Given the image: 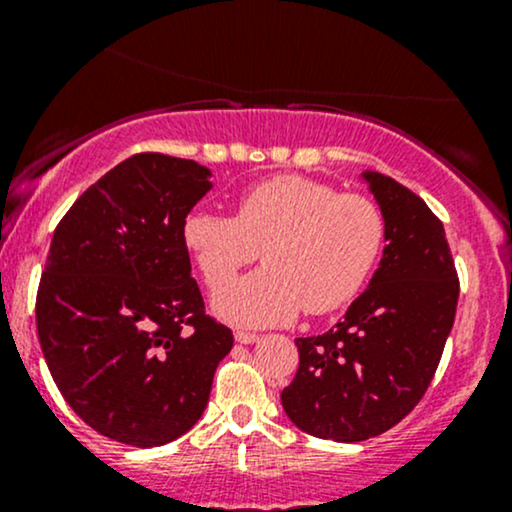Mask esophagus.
<instances>
[{"label":"esophagus","mask_w":512,"mask_h":512,"mask_svg":"<svg viewBox=\"0 0 512 512\" xmlns=\"http://www.w3.org/2000/svg\"><path fill=\"white\" fill-rule=\"evenodd\" d=\"M236 342H238V344H255V342H260V334L238 330V332H236Z\"/></svg>","instance_id":"34e87169"}]
</instances>
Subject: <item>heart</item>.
Listing matches in <instances>:
<instances>
[{
	"mask_svg": "<svg viewBox=\"0 0 512 512\" xmlns=\"http://www.w3.org/2000/svg\"><path fill=\"white\" fill-rule=\"evenodd\" d=\"M182 240L209 291H220L262 249L268 267L222 288L214 310L238 327H274L303 308L325 315L354 301L383 255L387 221L363 192L274 175L240 192L233 219L190 211Z\"/></svg>",
	"mask_w": 512,
	"mask_h": 512,
	"instance_id": "heart-1",
	"label": "heart"
}]
</instances>
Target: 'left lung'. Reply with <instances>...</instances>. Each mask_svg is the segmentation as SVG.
<instances>
[{"label": "left lung", "instance_id": "1", "mask_svg": "<svg viewBox=\"0 0 512 512\" xmlns=\"http://www.w3.org/2000/svg\"><path fill=\"white\" fill-rule=\"evenodd\" d=\"M387 221L370 286L330 332L296 339V378L281 404L301 431L358 443L390 431L426 395L460 296L443 223L419 195L363 173Z\"/></svg>", "mask_w": 512, "mask_h": 512}]
</instances>
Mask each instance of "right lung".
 Listing matches in <instances>:
<instances>
[{"label": "right lung", "mask_w": 512, "mask_h": 512, "mask_svg": "<svg viewBox=\"0 0 512 512\" xmlns=\"http://www.w3.org/2000/svg\"><path fill=\"white\" fill-rule=\"evenodd\" d=\"M209 168L137 154L57 223L35 298L43 356L93 431L154 448L190 431L233 332L204 313L182 221Z\"/></svg>", "instance_id": "obj_1"}]
</instances>
